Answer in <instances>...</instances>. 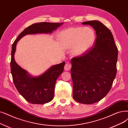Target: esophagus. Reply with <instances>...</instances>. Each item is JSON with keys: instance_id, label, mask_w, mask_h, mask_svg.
<instances>
[{"instance_id": "1", "label": "esophagus", "mask_w": 128, "mask_h": 128, "mask_svg": "<svg viewBox=\"0 0 128 128\" xmlns=\"http://www.w3.org/2000/svg\"><path fill=\"white\" fill-rule=\"evenodd\" d=\"M71 68V64L69 62H67L64 66V70H69Z\"/></svg>"}]
</instances>
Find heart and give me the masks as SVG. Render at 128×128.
Returning <instances> with one entry per match:
<instances>
[{
    "instance_id": "b5f03b06",
    "label": "heart",
    "mask_w": 128,
    "mask_h": 128,
    "mask_svg": "<svg viewBox=\"0 0 128 128\" xmlns=\"http://www.w3.org/2000/svg\"><path fill=\"white\" fill-rule=\"evenodd\" d=\"M58 38L66 48H73V54L79 55L85 52L92 45L95 33L90 28H76L62 31Z\"/></svg>"
}]
</instances>
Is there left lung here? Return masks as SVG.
Wrapping results in <instances>:
<instances>
[{"label":"left lung","mask_w":128,"mask_h":128,"mask_svg":"<svg viewBox=\"0 0 128 128\" xmlns=\"http://www.w3.org/2000/svg\"><path fill=\"white\" fill-rule=\"evenodd\" d=\"M92 26L97 37L92 48L71 60L73 98L84 104L102 100L109 92L116 73L118 48L112 32L97 20L84 22Z\"/></svg>","instance_id":"1"}]
</instances>
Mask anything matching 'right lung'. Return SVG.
<instances>
[{
	"mask_svg": "<svg viewBox=\"0 0 128 128\" xmlns=\"http://www.w3.org/2000/svg\"><path fill=\"white\" fill-rule=\"evenodd\" d=\"M63 24L44 22L33 24L22 32L12 44L10 66L14 84L20 95L30 103L44 104L52 100L55 82L63 72L65 63L53 65L39 76L32 77L16 62L14 55L16 43L27 34L51 33Z\"/></svg>",
	"mask_w": 128,
	"mask_h": 128,
	"instance_id": "right-lung-1",
	"label": "right lung"
}]
</instances>
